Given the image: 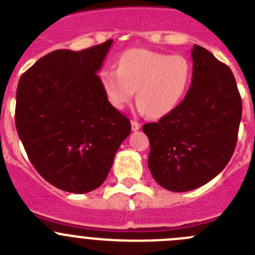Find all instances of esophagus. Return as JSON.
Returning a JSON list of instances; mask_svg holds the SVG:
<instances>
[{
	"label": "esophagus",
	"instance_id": "obj_1",
	"mask_svg": "<svg viewBox=\"0 0 255 255\" xmlns=\"http://www.w3.org/2000/svg\"><path fill=\"white\" fill-rule=\"evenodd\" d=\"M130 125H132V130H138L139 128H141V125H139L138 122H137V121H132V122H130Z\"/></svg>",
	"mask_w": 255,
	"mask_h": 255
}]
</instances>
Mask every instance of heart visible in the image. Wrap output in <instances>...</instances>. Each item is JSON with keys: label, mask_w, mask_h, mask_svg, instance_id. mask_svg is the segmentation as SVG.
I'll return each mask as SVG.
<instances>
[{"label": "heart", "mask_w": 255, "mask_h": 255, "mask_svg": "<svg viewBox=\"0 0 255 255\" xmlns=\"http://www.w3.org/2000/svg\"><path fill=\"white\" fill-rule=\"evenodd\" d=\"M192 80V66L182 55H167L146 49L128 50L118 70L106 69L101 83L109 103L123 109L135 93L138 109L160 118L181 103Z\"/></svg>", "instance_id": "obj_1"}]
</instances>
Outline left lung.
Masks as SVG:
<instances>
[{"label": "left lung", "instance_id": "obj_1", "mask_svg": "<svg viewBox=\"0 0 255 255\" xmlns=\"http://www.w3.org/2000/svg\"><path fill=\"white\" fill-rule=\"evenodd\" d=\"M192 80L184 101L142 127L148 167L158 185L185 192L208 184L230 161L242 120V98L228 65L194 45Z\"/></svg>", "mask_w": 255, "mask_h": 255}]
</instances>
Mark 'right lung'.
<instances>
[{"label":"right lung","instance_id":"1","mask_svg":"<svg viewBox=\"0 0 255 255\" xmlns=\"http://www.w3.org/2000/svg\"><path fill=\"white\" fill-rule=\"evenodd\" d=\"M112 42L49 52L18 80V137L37 172L64 191L101 186L130 133L129 120L109 103L97 75Z\"/></svg>","mask_w":255,"mask_h":255}]
</instances>
